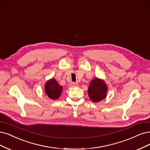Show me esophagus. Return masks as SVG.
<instances>
[{
	"instance_id": "1",
	"label": "esophagus",
	"mask_w": 150,
	"mask_h": 150,
	"mask_svg": "<svg viewBox=\"0 0 150 150\" xmlns=\"http://www.w3.org/2000/svg\"><path fill=\"white\" fill-rule=\"evenodd\" d=\"M71 87H78V84L75 83V82H72L71 84Z\"/></svg>"
}]
</instances>
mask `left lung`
Returning <instances> with one entry per match:
<instances>
[{
  "label": "left lung",
  "instance_id": "left-lung-1",
  "mask_svg": "<svg viewBox=\"0 0 150 150\" xmlns=\"http://www.w3.org/2000/svg\"><path fill=\"white\" fill-rule=\"evenodd\" d=\"M107 87L105 82L98 78L93 79L88 89V94L92 102H100L106 97Z\"/></svg>",
  "mask_w": 150,
  "mask_h": 150
}]
</instances>
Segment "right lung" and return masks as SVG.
<instances>
[{
    "label": "right lung",
    "instance_id": "add662e5",
    "mask_svg": "<svg viewBox=\"0 0 150 150\" xmlns=\"http://www.w3.org/2000/svg\"><path fill=\"white\" fill-rule=\"evenodd\" d=\"M45 93L46 95L53 100L57 99L62 92V87L59 86L55 79H51L45 84Z\"/></svg>",
    "mask_w": 150,
    "mask_h": 150
}]
</instances>
